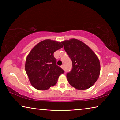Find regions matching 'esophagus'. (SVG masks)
Listing matches in <instances>:
<instances>
[{"mask_svg":"<svg viewBox=\"0 0 120 120\" xmlns=\"http://www.w3.org/2000/svg\"><path fill=\"white\" fill-rule=\"evenodd\" d=\"M61 68L63 69H64V65H62V66H61Z\"/></svg>","mask_w":120,"mask_h":120,"instance_id":"1","label":"esophagus"}]
</instances>
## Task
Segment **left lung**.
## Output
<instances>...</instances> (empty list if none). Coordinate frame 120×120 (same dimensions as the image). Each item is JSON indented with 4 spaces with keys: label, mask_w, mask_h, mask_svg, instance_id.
<instances>
[{
    "label": "left lung",
    "mask_w": 120,
    "mask_h": 120,
    "mask_svg": "<svg viewBox=\"0 0 120 120\" xmlns=\"http://www.w3.org/2000/svg\"><path fill=\"white\" fill-rule=\"evenodd\" d=\"M61 43L72 61V70L67 74L69 83L79 90L90 88L100 74L98 57L88 46L78 40L71 38Z\"/></svg>",
    "instance_id": "8db88e82"
}]
</instances>
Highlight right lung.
I'll return each instance as SVG.
<instances>
[{"mask_svg": "<svg viewBox=\"0 0 120 120\" xmlns=\"http://www.w3.org/2000/svg\"><path fill=\"white\" fill-rule=\"evenodd\" d=\"M63 47L61 42L45 40L36 44L26 59L25 69L32 86L43 90L55 85L64 70L56 65L53 53Z\"/></svg>", "mask_w": 120, "mask_h": 120, "instance_id": "right-lung-1", "label": "right lung"}]
</instances>
